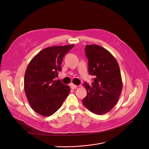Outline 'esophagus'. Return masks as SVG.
<instances>
[{
  "mask_svg": "<svg viewBox=\"0 0 149 149\" xmlns=\"http://www.w3.org/2000/svg\"><path fill=\"white\" fill-rule=\"evenodd\" d=\"M70 87H71V89H76V88H77V86L76 85H75V84H70Z\"/></svg>",
  "mask_w": 149,
  "mask_h": 149,
  "instance_id": "esophagus-1",
  "label": "esophagus"
}]
</instances>
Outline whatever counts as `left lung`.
<instances>
[{"mask_svg":"<svg viewBox=\"0 0 149 149\" xmlns=\"http://www.w3.org/2000/svg\"><path fill=\"white\" fill-rule=\"evenodd\" d=\"M85 53L89 73L95 78L91 86L84 83L87 95L83 103L94 114H106L116 105L123 89L119 66L109 51L97 45H87Z\"/></svg>","mask_w":149,"mask_h":149,"instance_id":"8db88e82","label":"left lung"}]
</instances>
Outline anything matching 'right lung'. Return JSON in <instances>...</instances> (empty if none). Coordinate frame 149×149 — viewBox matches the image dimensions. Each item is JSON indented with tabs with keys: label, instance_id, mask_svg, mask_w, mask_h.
Returning <instances> with one entry per match:
<instances>
[{
	"label": "right lung",
	"instance_id": "add662e5",
	"mask_svg": "<svg viewBox=\"0 0 149 149\" xmlns=\"http://www.w3.org/2000/svg\"><path fill=\"white\" fill-rule=\"evenodd\" d=\"M74 45L48 47L30 61L24 77V88L31 107L38 114L49 116L60 109L70 88L55 80L65 54Z\"/></svg>",
	"mask_w": 149,
	"mask_h": 149
}]
</instances>
